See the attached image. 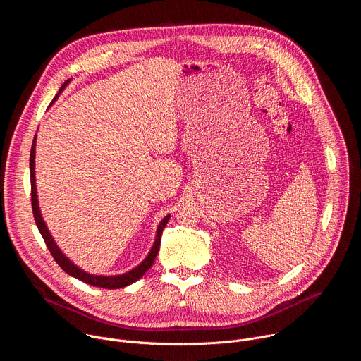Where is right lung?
I'll list each match as a JSON object with an SVG mask.
<instances>
[{"instance_id":"right-lung-1","label":"right lung","mask_w":361,"mask_h":361,"mask_svg":"<svg viewBox=\"0 0 361 361\" xmlns=\"http://www.w3.org/2000/svg\"><path fill=\"white\" fill-rule=\"evenodd\" d=\"M70 82V80H67L63 87L60 88L57 97L60 95V92L66 88V85ZM56 99V98H54ZM53 104V102H51ZM35 141H37V135H34V140H32V145H31V154H30V174H31V204H32V213H34V220H35V224L51 252V255L54 257V260L57 262V264L67 273L70 274L71 277H75L90 286H94V287H101V288H123V287H127L133 283H135L137 280H140L145 271L152 266L154 260H156V257L159 254V250H160V243H161V234H163V230L164 227L167 226L169 220H170V214L166 216L160 224H159V228H157V235H156V241H154L149 252L147 254L145 259L137 266L134 267L133 270L124 273V274H118V276H97V274H90L84 270H81L78 266H75L68 257L60 250V247L57 245V243L54 241L53 235H51L49 230L47 228V224L45 221L42 220V216H41V212H39V205H38V195H37V185H35Z\"/></svg>"}]
</instances>
